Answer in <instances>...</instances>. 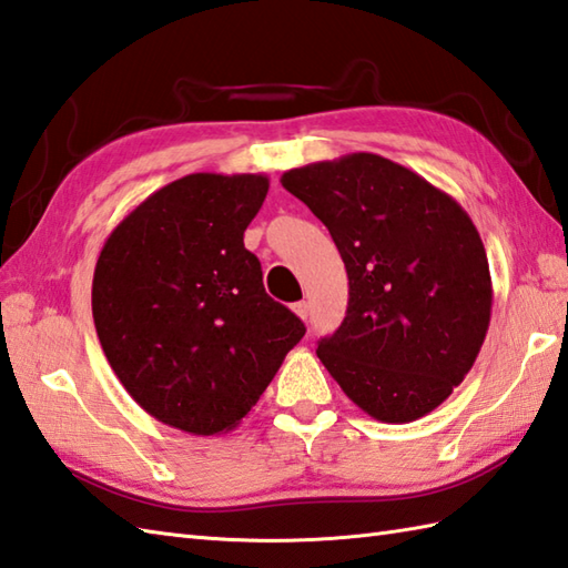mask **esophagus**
Returning a JSON list of instances; mask_svg holds the SVG:
<instances>
[{
	"mask_svg": "<svg viewBox=\"0 0 568 568\" xmlns=\"http://www.w3.org/2000/svg\"><path fill=\"white\" fill-rule=\"evenodd\" d=\"M293 312H295V315H297L300 320L307 322V317H310V305L303 300V303H295V305H293Z\"/></svg>",
	"mask_w": 568,
	"mask_h": 568,
	"instance_id": "34e87169",
	"label": "esophagus"
}]
</instances>
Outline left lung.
<instances>
[{"label": "left lung", "instance_id": "1", "mask_svg": "<svg viewBox=\"0 0 568 568\" xmlns=\"http://www.w3.org/2000/svg\"><path fill=\"white\" fill-rule=\"evenodd\" d=\"M281 183L346 265V317L317 344L324 368L371 417H425L466 378L490 324L478 229L454 197L376 153L293 168Z\"/></svg>", "mask_w": 568, "mask_h": 568}]
</instances>
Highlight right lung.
<instances>
[{
  "label": "right lung",
  "instance_id": "right-lung-1",
  "mask_svg": "<svg viewBox=\"0 0 568 568\" xmlns=\"http://www.w3.org/2000/svg\"><path fill=\"white\" fill-rule=\"evenodd\" d=\"M268 178L192 173L155 190L104 241L92 277L102 352L151 417L197 437L234 429L305 336L265 295L244 232Z\"/></svg>",
  "mask_w": 568,
  "mask_h": 568
}]
</instances>
